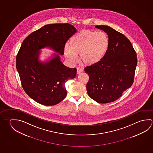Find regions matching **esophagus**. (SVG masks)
<instances>
[{
  "label": "esophagus",
  "mask_w": 153,
  "mask_h": 153,
  "mask_svg": "<svg viewBox=\"0 0 153 153\" xmlns=\"http://www.w3.org/2000/svg\"><path fill=\"white\" fill-rule=\"evenodd\" d=\"M83 71V69H82V68H80L79 67L77 68V74H79L80 73H82Z\"/></svg>",
  "instance_id": "34e87169"
}]
</instances>
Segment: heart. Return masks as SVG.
Returning <instances> with one entry per match:
<instances>
[{"instance_id":"obj_1","label":"heart","mask_w":153,"mask_h":153,"mask_svg":"<svg viewBox=\"0 0 153 153\" xmlns=\"http://www.w3.org/2000/svg\"><path fill=\"white\" fill-rule=\"evenodd\" d=\"M108 47L109 39L105 33L84 30L71 38L69 47H65V55L76 62L78 54H80V59L84 64L95 65L102 59Z\"/></svg>"}]
</instances>
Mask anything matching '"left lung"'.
Wrapping results in <instances>:
<instances>
[{
  "label": "left lung",
  "mask_w": 153,
  "mask_h": 153,
  "mask_svg": "<svg viewBox=\"0 0 153 153\" xmlns=\"http://www.w3.org/2000/svg\"><path fill=\"white\" fill-rule=\"evenodd\" d=\"M95 27L107 33L109 47L100 62L84 69L89 77L86 89L92 99L106 104L117 100L133 84L137 53L123 34L107 26Z\"/></svg>",
  "instance_id": "8db88e82"
}]
</instances>
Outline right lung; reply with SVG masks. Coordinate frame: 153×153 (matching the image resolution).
Returning a JSON list of instances; mask_svg holds the SVG:
<instances>
[{
	"instance_id": "obj_1",
	"label": "right lung",
	"mask_w": 153,
	"mask_h": 153,
	"mask_svg": "<svg viewBox=\"0 0 153 153\" xmlns=\"http://www.w3.org/2000/svg\"><path fill=\"white\" fill-rule=\"evenodd\" d=\"M76 32L69 24L46 25L23 41L16 55V69L22 88L35 102L55 105L67 96L65 83L75 77L76 69L65 67L59 55L48 63L39 62L38 51L49 46L63 55L65 43Z\"/></svg>"
}]
</instances>
